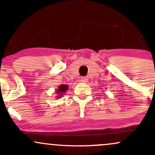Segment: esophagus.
Instances as JSON below:
<instances>
[{
    "instance_id": "1",
    "label": "esophagus",
    "mask_w": 155,
    "mask_h": 155,
    "mask_svg": "<svg viewBox=\"0 0 155 155\" xmlns=\"http://www.w3.org/2000/svg\"><path fill=\"white\" fill-rule=\"evenodd\" d=\"M87 77H84V76H83V77L81 78V82H87Z\"/></svg>"
}]
</instances>
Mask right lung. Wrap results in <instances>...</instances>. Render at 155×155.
<instances>
[{
  "label": "right lung",
  "mask_w": 155,
  "mask_h": 155,
  "mask_svg": "<svg viewBox=\"0 0 155 155\" xmlns=\"http://www.w3.org/2000/svg\"><path fill=\"white\" fill-rule=\"evenodd\" d=\"M68 89V87L66 84H65V85L61 84L59 87H58V90H57V91H56L57 92V94H58V95H60L59 96L62 95H63V93H64V92H65V91H66Z\"/></svg>",
  "instance_id": "obj_1"
}]
</instances>
